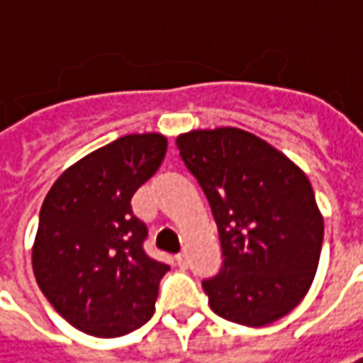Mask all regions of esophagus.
<instances>
[{
  "label": "esophagus",
  "mask_w": 363,
  "mask_h": 363,
  "mask_svg": "<svg viewBox=\"0 0 363 363\" xmlns=\"http://www.w3.org/2000/svg\"><path fill=\"white\" fill-rule=\"evenodd\" d=\"M177 264H179V266H184V264H186V254H184V252L177 254Z\"/></svg>",
  "instance_id": "1"
}]
</instances>
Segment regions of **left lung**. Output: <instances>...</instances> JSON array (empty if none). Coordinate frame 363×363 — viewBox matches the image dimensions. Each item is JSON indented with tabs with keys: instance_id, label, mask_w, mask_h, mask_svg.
Segmentation results:
<instances>
[{
	"instance_id": "1",
	"label": "left lung",
	"mask_w": 363,
	"mask_h": 363,
	"mask_svg": "<svg viewBox=\"0 0 363 363\" xmlns=\"http://www.w3.org/2000/svg\"><path fill=\"white\" fill-rule=\"evenodd\" d=\"M217 223L223 264L203 280L213 313L247 327L289 315L311 289L323 217L307 174L258 135L238 128L177 138Z\"/></svg>"
}]
</instances>
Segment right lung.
<instances>
[{
    "label": "right lung",
    "mask_w": 363,
    "mask_h": 363,
    "mask_svg": "<svg viewBox=\"0 0 363 363\" xmlns=\"http://www.w3.org/2000/svg\"><path fill=\"white\" fill-rule=\"evenodd\" d=\"M164 135L130 134L67 168L42 203L32 268L40 291L72 327L119 337L150 321L170 270L144 252L148 228L134 193L166 156Z\"/></svg>",
    "instance_id": "right-lung-1"
}]
</instances>
